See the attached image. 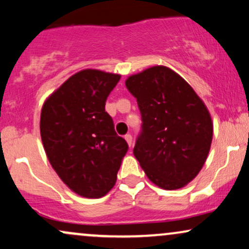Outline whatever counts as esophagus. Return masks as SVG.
I'll return each mask as SVG.
<instances>
[{
	"label": "esophagus",
	"instance_id": "1",
	"mask_svg": "<svg viewBox=\"0 0 249 249\" xmlns=\"http://www.w3.org/2000/svg\"><path fill=\"white\" fill-rule=\"evenodd\" d=\"M125 141H126V142L128 144V146H132V142H133V139H132V136H131L130 133L125 134Z\"/></svg>",
	"mask_w": 249,
	"mask_h": 249
}]
</instances>
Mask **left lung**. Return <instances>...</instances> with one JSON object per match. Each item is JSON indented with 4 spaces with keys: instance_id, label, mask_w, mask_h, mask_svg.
<instances>
[{
    "instance_id": "obj_1",
    "label": "left lung",
    "mask_w": 249,
    "mask_h": 249,
    "mask_svg": "<svg viewBox=\"0 0 249 249\" xmlns=\"http://www.w3.org/2000/svg\"><path fill=\"white\" fill-rule=\"evenodd\" d=\"M125 85L136 97L142 121L134 157L154 185L168 191L184 187L210 152L213 123L206 105L164 65L130 76Z\"/></svg>"
}]
</instances>
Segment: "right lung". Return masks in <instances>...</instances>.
Wrapping results in <instances>:
<instances>
[{
	"label": "right lung",
	"mask_w": 249,
	"mask_h": 249,
	"mask_svg": "<svg viewBox=\"0 0 249 249\" xmlns=\"http://www.w3.org/2000/svg\"><path fill=\"white\" fill-rule=\"evenodd\" d=\"M121 75L85 69L44 102L41 138L51 166L71 191L101 198L116 184L128 145L115 131L105 102Z\"/></svg>",
	"instance_id": "obj_1"
}]
</instances>
